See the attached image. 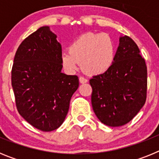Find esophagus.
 <instances>
[{
    "mask_svg": "<svg viewBox=\"0 0 159 159\" xmlns=\"http://www.w3.org/2000/svg\"><path fill=\"white\" fill-rule=\"evenodd\" d=\"M79 80H80V84H85V83L88 82V80L85 78H84L83 76L80 77V79H79Z\"/></svg>",
    "mask_w": 159,
    "mask_h": 159,
    "instance_id": "esophagus-1",
    "label": "esophagus"
}]
</instances>
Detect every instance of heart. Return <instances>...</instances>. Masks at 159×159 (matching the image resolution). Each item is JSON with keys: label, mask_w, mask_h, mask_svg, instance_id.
<instances>
[{"label": "heart", "mask_w": 159, "mask_h": 159, "mask_svg": "<svg viewBox=\"0 0 159 159\" xmlns=\"http://www.w3.org/2000/svg\"><path fill=\"white\" fill-rule=\"evenodd\" d=\"M116 56V44L109 35L86 32L71 43L69 51L63 52L61 62L68 72L80 69L81 64L87 74L98 75L110 69Z\"/></svg>", "instance_id": "1"}]
</instances>
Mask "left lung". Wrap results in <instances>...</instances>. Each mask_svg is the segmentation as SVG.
I'll list each match as a JSON object with an SVG mask.
<instances>
[{"instance_id": "obj_1", "label": "left lung", "mask_w": 159, "mask_h": 159, "mask_svg": "<svg viewBox=\"0 0 159 159\" xmlns=\"http://www.w3.org/2000/svg\"><path fill=\"white\" fill-rule=\"evenodd\" d=\"M92 104L99 121L121 127L133 119L147 99V69L135 42L119 38L113 65L107 72L90 80Z\"/></svg>"}]
</instances>
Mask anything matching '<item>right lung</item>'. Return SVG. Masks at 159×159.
Masks as SVG:
<instances>
[{
	"instance_id": "obj_1",
	"label": "right lung",
	"mask_w": 159,
	"mask_h": 159,
	"mask_svg": "<svg viewBox=\"0 0 159 159\" xmlns=\"http://www.w3.org/2000/svg\"><path fill=\"white\" fill-rule=\"evenodd\" d=\"M62 48L57 35L43 26L18 47L12 68V87L19 114L42 131L64 123L79 87L77 75L61 72Z\"/></svg>"
}]
</instances>
